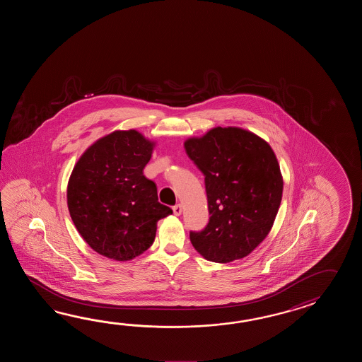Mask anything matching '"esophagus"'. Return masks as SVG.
<instances>
[{"label":"esophagus","instance_id":"esophagus-1","mask_svg":"<svg viewBox=\"0 0 362 362\" xmlns=\"http://www.w3.org/2000/svg\"><path fill=\"white\" fill-rule=\"evenodd\" d=\"M173 214L176 216H180L182 214V206L181 204H176L175 207H173Z\"/></svg>","mask_w":362,"mask_h":362}]
</instances>
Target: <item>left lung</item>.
Returning <instances> with one entry per match:
<instances>
[{
	"instance_id": "left-lung-1",
	"label": "left lung",
	"mask_w": 362,
	"mask_h": 362,
	"mask_svg": "<svg viewBox=\"0 0 362 362\" xmlns=\"http://www.w3.org/2000/svg\"><path fill=\"white\" fill-rule=\"evenodd\" d=\"M186 154L204 175L209 223L190 231L206 260L234 262L262 243L274 223L284 178L265 139L238 127H216L185 141Z\"/></svg>"
}]
</instances>
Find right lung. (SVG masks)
I'll list each match as a JSON object with an SVG mask.
<instances>
[{
  "label": "right lung",
  "mask_w": 362,
  "mask_h": 362,
  "mask_svg": "<svg viewBox=\"0 0 362 362\" xmlns=\"http://www.w3.org/2000/svg\"><path fill=\"white\" fill-rule=\"evenodd\" d=\"M155 142L136 129L115 131L85 150L69 176L72 221L95 252L128 262L154 242L156 223L172 214L144 176Z\"/></svg>",
  "instance_id": "right-lung-1"
}]
</instances>
